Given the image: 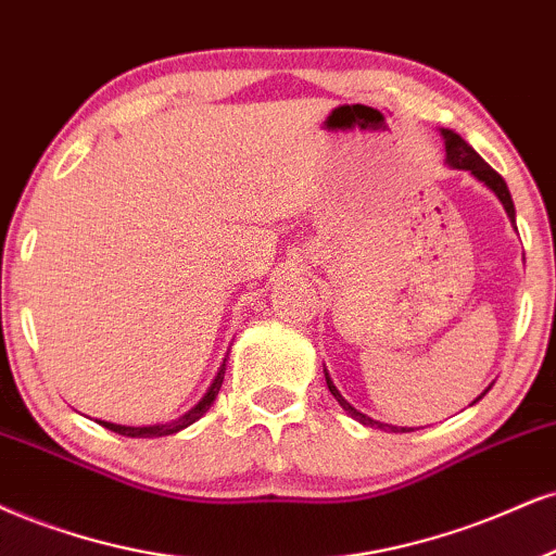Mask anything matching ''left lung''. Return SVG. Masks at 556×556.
Here are the masks:
<instances>
[{
    "label": "left lung",
    "instance_id": "8db88e82",
    "mask_svg": "<svg viewBox=\"0 0 556 556\" xmlns=\"http://www.w3.org/2000/svg\"><path fill=\"white\" fill-rule=\"evenodd\" d=\"M441 136H443V143H445V164H448V167H454V169H467V173L475 175L479 182L488 185V188L492 190V193L497 195V201L503 203V208H505V214H508L510 224H516V205H513L510 190H508V185H505L503 177H500V175L495 173V169H492L490 164L484 162L482 156H479V154L475 152V149H471L469 143L464 141L462 136H458L456 131H448V128H441ZM325 379H327V389H330L332 396H334V400H338L340 407L345 409V413L351 415V417H355V420H358V422L368 425V428L389 430V433H409V430H413V428H400V425H387V422H379V420H374V417H368V415L358 413V409H355L353 404L348 402L345 396H342V394L338 392V387H334V383H332L330 374H327V368H325ZM490 389H492V383H490V387L484 389V392L479 394L477 400L471 402V404H477L479 400H482V396L488 394Z\"/></svg>",
    "mask_w": 556,
    "mask_h": 556
}]
</instances>
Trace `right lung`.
<instances>
[{"label":"right lung","instance_id":"1","mask_svg":"<svg viewBox=\"0 0 556 556\" xmlns=\"http://www.w3.org/2000/svg\"><path fill=\"white\" fill-rule=\"evenodd\" d=\"M224 374H226V358L222 363V368H218V374L214 376V381H211V387L205 389V394L198 400V404H193V407H190L185 415L177 417V420L156 422V425H139V428H136V425H118V422H108V420H98V425L113 430V433H118V435H126V438H162V435L180 433V430L188 428V425H193L195 420H201V417L208 413L211 404H214V400H216L218 389H222Z\"/></svg>","mask_w":556,"mask_h":556}]
</instances>
